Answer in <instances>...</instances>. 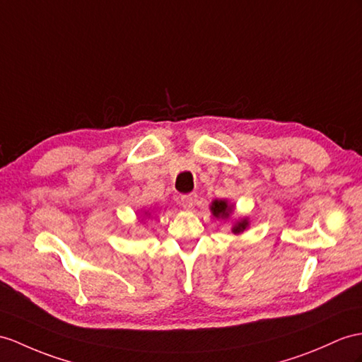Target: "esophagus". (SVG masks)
Masks as SVG:
<instances>
[{
  "mask_svg": "<svg viewBox=\"0 0 362 362\" xmlns=\"http://www.w3.org/2000/svg\"><path fill=\"white\" fill-rule=\"evenodd\" d=\"M195 202H197V195H195V193H189V195H182L181 197V206L184 209H187V210L193 209V206H195Z\"/></svg>",
  "mask_w": 362,
  "mask_h": 362,
  "instance_id": "34e87169",
  "label": "esophagus"
}]
</instances>
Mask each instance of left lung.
<instances>
[{
	"label": "left lung",
	"instance_id": "obj_1",
	"mask_svg": "<svg viewBox=\"0 0 362 362\" xmlns=\"http://www.w3.org/2000/svg\"><path fill=\"white\" fill-rule=\"evenodd\" d=\"M210 210H211V214H214V216L224 219V218L230 216V214L233 211V204H228L226 199H215L214 202H211ZM247 227H249V219L244 218V219H241V221H236L235 223L232 232L235 235L243 233Z\"/></svg>",
	"mask_w": 362,
	"mask_h": 362
}]
</instances>
